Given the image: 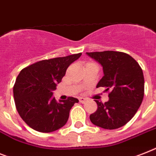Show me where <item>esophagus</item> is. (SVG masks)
I'll use <instances>...</instances> for the list:
<instances>
[{"label": "esophagus", "instance_id": "esophagus-1", "mask_svg": "<svg viewBox=\"0 0 156 156\" xmlns=\"http://www.w3.org/2000/svg\"><path fill=\"white\" fill-rule=\"evenodd\" d=\"M78 99H79V102H80L81 103H85V102L87 101V98H83V97H80V98H78Z\"/></svg>", "mask_w": 156, "mask_h": 156}]
</instances>
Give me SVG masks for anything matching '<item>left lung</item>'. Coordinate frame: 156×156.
Masks as SVG:
<instances>
[{
  "label": "left lung",
  "mask_w": 156,
  "mask_h": 156,
  "mask_svg": "<svg viewBox=\"0 0 156 156\" xmlns=\"http://www.w3.org/2000/svg\"><path fill=\"white\" fill-rule=\"evenodd\" d=\"M102 66L103 77L97 84L110 91L105 103L94 100L98 109L90 115L91 122L114 130L134 117L144 96V78L141 67L129 54L117 51L87 53Z\"/></svg>",
  "instance_id": "8db88e82"
}]
</instances>
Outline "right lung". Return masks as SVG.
Returning <instances> with one entry per match:
<instances>
[{
	"label": "right lung",
	"instance_id": "obj_1",
	"mask_svg": "<svg viewBox=\"0 0 156 156\" xmlns=\"http://www.w3.org/2000/svg\"><path fill=\"white\" fill-rule=\"evenodd\" d=\"M81 55L79 53L40 61L20 72L13 87L15 105L21 119L31 128L49 133L66 123L69 111L78 99L69 97L57 102L53 91L69 66Z\"/></svg>",
	"mask_w": 156,
	"mask_h": 156
}]
</instances>
